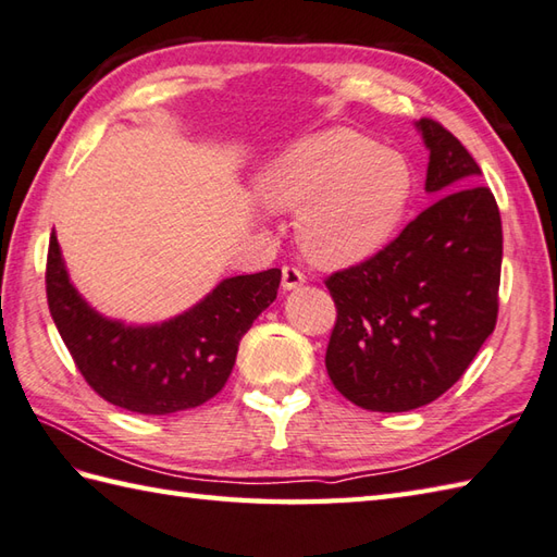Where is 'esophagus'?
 <instances>
[{"mask_svg": "<svg viewBox=\"0 0 557 557\" xmlns=\"http://www.w3.org/2000/svg\"><path fill=\"white\" fill-rule=\"evenodd\" d=\"M306 282V272L297 265L282 268V289H297Z\"/></svg>", "mask_w": 557, "mask_h": 557, "instance_id": "34e87169", "label": "esophagus"}]
</instances>
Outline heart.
<instances>
[{
	"label": "heart",
	"mask_w": 557,
	"mask_h": 557,
	"mask_svg": "<svg viewBox=\"0 0 557 557\" xmlns=\"http://www.w3.org/2000/svg\"><path fill=\"white\" fill-rule=\"evenodd\" d=\"M272 210H297V239L321 265H349L393 234L411 191V172L395 150L351 128H327L282 150L258 174Z\"/></svg>",
	"instance_id": "heart-1"
}]
</instances>
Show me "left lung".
Returning a JSON list of instances; mask_svg holds the SVG:
<instances>
[{"label": "left lung", "instance_id": "1", "mask_svg": "<svg viewBox=\"0 0 557 557\" xmlns=\"http://www.w3.org/2000/svg\"><path fill=\"white\" fill-rule=\"evenodd\" d=\"M437 196L381 251L325 280L337 321L325 369L354 405L409 411L453 387L498 321L500 210L443 124H417Z\"/></svg>", "mask_w": 557, "mask_h": 557}]
</instances>
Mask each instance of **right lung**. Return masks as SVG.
<instances>
[{"label":"right lung","instance_id":"obj_1","mask_svg":"<svg viewBox=\"0 0 557 557\" xmlns=\"http://www.w3.org/2000/svg\"><path fill=\"white\" fill-rule=\"evenodd\" d=\"M280 277L270 268L222 280L186 313L134 327L102 318L81 299L52 232L45 289L52 321L86 383L114 407L164 417L220 393L246 330L275 301Z\"/></svg>","mask_w":557,"mask_h":557}]
</instances>
